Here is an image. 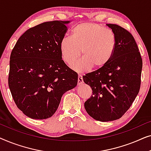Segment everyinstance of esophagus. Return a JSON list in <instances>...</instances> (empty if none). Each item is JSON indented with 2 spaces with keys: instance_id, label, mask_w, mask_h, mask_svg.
Returning a JSON list of instances; mask_svg holds the SVG:
<instances>
[{
  "instance_id": "obj_1",
  "label": "esophagus",
  "mask_w": 151,
  "mask_h": 151,
  "mask_svg": "<svg viewBox=\"0 0 151 151\" xmlns=\"http://www.w3.org/2000/svg\"><path fill=\"white\" fill-rule=\"evenodd\" d=\"M83 83V78H82V75L78 76V85H81Z\"/></svg>"
}]
</instances>
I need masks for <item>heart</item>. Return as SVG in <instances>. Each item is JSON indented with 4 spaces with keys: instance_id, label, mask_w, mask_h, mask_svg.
Masks as SVG:
<instances>
[{
    "instance_id": "b5f03b06",
    "label": "heart",
    "mask_w": 151,
    "mask_h": 151,
    "mask_svg": "<svg viewBox=\"0 0 151 151\" xmlns=\"http://www.w3.org/2000/svg\"><path fill=\"white\" fill-rule=\"evenodd\" d=\"M115 34L104 27L94 22H83L74 27L71 37L65 36L60 42L63 61L71 65L80 55L82 58L72 65L78 73H85L92 67H104L112 58L116 48Z\"/></svg>"
}]
</instances>
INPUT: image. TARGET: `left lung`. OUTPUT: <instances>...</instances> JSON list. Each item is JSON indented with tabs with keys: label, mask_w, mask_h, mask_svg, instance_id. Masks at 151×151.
Wrapping results in <instances>:
<instances>
[{
	"label": "left lung",
	"mask_w": 151,
	"mask_h": 151,
	"mask_svg": "<svg viewBox=\"0 0 151 151\" xmlns=\"http://www.w3.org/2000/svg\"><path fill=\"white\" fill-rule=\"evenodd\" d=\"M106 26L116 38L114 54L104 67L82 77L93 91L84 108L91 117L100 122L115 120L127 112L139 93L142 69L133 36L117 24Z\"/></svg>",
	"instance_id": "8db88e82"
}]
</instances>
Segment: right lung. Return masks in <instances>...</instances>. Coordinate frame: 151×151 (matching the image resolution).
<instances>
[{"instance_id": "right-lung-1", "label": "right lung", "mask_w": 151, "mask_h": 151, "mask_svg": "<svg viewBox=\"0 0 151 151\" xmlns=\"http://www.w3.org/2000/svg\"><path fill=\"white\" fill-rule=\"evenodd\" d=\"M69 20L45 22L27 30L10 55L8 84L16 106L34 119L51 117L78 73L63 60L60 42Z\"/></svg>"}]
</instances>
